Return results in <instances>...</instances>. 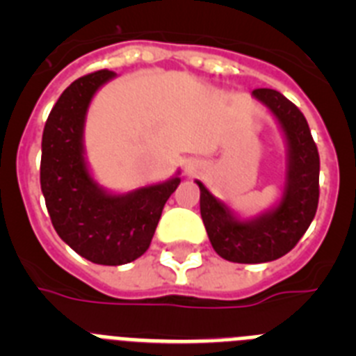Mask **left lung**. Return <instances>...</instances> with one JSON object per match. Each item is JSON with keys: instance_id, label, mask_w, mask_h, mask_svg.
Instances as JSON below:
<instances>
[{"instance_id": "obj_1", "label": "left lung", "mask_w": 356, "mask_h": 356, "mask_svg": "<svg viewBox=\"0 0 356 356\" xmlns=\"http://www.w3.org/2000/svg\"><path fill=\"white\" fill-rule=\"evenodd\" d=\"M253 96L269 106L289 143L285 193L273 212L238 221L201 181L200 210L212 248L219 257L237 264L271 262L300 242L319 203V151L301 110L275 89H254Z\"/></svg>"}]
</instances>
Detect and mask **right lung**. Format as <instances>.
<instances>
[{
  "label": "right lung",
  "instance_id": "add662e5",
  "mask_svg": "<svg viewBox=\"0 0 356 356\" xmlns=\"http://www.w3.org/2000/svg\"><path fill=\"white\" fill-rule=\"evenodd\" d=\"M114 71L102 69L72 81L49 112L42 134L40 188L53 228L83 259L121 266L149 248L163 205L180 178L122 196L103 193L83 160L87 106Z\"/></svg>",
  "mask_w": 356,
  "mask_h": 356
}]
</instances>
